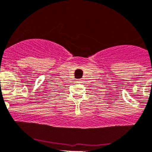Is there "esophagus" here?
Masks as SVG:
<instances>
[{"label":"esophagus","mask_w":152,"mask_h":152,"mask_svg":"<svg viewBox=\"0 0 152 152\" xmlns=\"http://www.w3.org/2000/svg\"><path fill=\"white\" fill-rule=\"evenodd\" d=\"M77 81H78V82H79V83H81L83 81L81 80V79H77Z\"/></svg>","instance_id":"34e87169"}]
</instances>
